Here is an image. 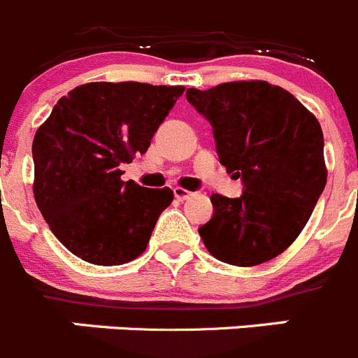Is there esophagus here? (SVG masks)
<instances>
[{
	"mask_svg": "<svg viewBox=\"0 0 358 358\" xmlns=\"http://www.w3.org/2000/svg\"><path fill=\"white\" fill-rule=\"evenodd\" d=\"M173 192H175V198L178 199V201H185V199H189L190 196H192V192H190V190L182 189V187H176Z\"/></svg>",
	"mask_w": 358,
	"mask_h": 358,
	"instance_id": "34e87169",
	"label": "esophagus"
}]
</instances>
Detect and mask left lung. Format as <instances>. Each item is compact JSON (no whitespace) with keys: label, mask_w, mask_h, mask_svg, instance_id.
Masks as SVG:
<instances>
[{"label":"left lung","mask_w":358,"mask_h":358,"mask_svg":"<svg viewBox=\"0 0 358 358\" xmlns=\"http://www.w3.org/2000/svg\"><path fill=\"white\" fill-rule=\"evenodd\" d=\"M213 127L220 164L242 178L243 194H212V219L198 229L210 255L256 266L296 240L327 183L320 122L289 92L266 81L187 90Z\"/></svg>","instance_id":"1"}]
</instances>
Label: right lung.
Listing matches in <instances>:
<instances>
[{"mask_svg": "<svg viewBox=\"0 0 358 358\" xmlns=\"http://www.w3.org/2000/svg\"><path fill=\"white\" fill-rule=\"evenodd\" d=\"M183 86L88 83L58 100L33 139L36 206L56 238L93 265L145 252L173 190L123 182L122 164L148 150Z\"/></svg>", "mask_w": 358, "mask_h": 358, "instance_id": "add662e5", "label": "right lung"}]
</instances>
